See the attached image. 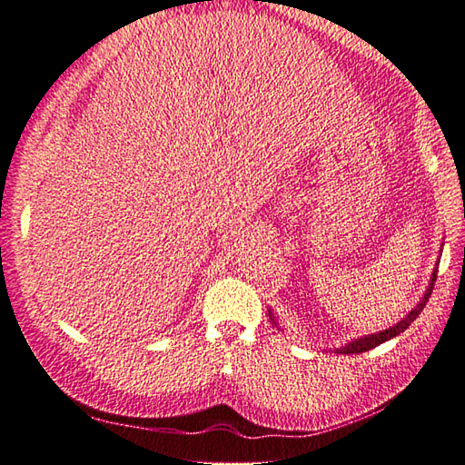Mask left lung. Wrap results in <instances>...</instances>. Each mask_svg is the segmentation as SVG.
Returning a JSON list of instances; mask_svg holds the SVG:
<instances>
[{"mask_svg": "<svg viewBox=\"0 0 465 465\" xmlns=\"http://www.w3.org/2000/svg\"><path fill=\"white\" fill-rule=\"evenodd\" d=\"M441 247H444V243H441ZM438 263H440V262H436V267H434V272H431L430 283H428V287H426V291H424L422 299L418 301V305H416L412 311H410L404 319L398 321L396 325H392L391 329H384V331H381V332L364 334V337L352 339V341L344 342L342 347L334 349V351L341 352V354H359V352H366V351H371V349H374V347H379V344H382V342H386V341L394 339L396 334L404 332V331H406L410 325H412V322L416 321V317L420 315V312L424 311V307H426V303H428V299H430V295H431V289H434V283H436V275H438ZM267 311H269V312H267V315H269V321H272L273 325H275L279 331H283V329H282V325H279V317H275V312H273L272 309H267Z\"/></svg>", "mask_w": 465, "mask_h": 465, "instance_id": "8db88e82", "label": "left lung"}]
</instances>
